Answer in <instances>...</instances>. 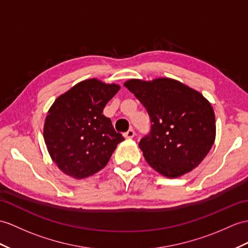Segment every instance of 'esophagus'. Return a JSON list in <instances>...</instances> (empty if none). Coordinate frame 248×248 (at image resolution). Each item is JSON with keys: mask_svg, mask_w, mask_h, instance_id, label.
<instances>
[{"mask_svg": "<svg viewBox=\"0 0 248 248\" xmlns=\"http://www.w3.org/2000/svg\"><path fill=\"white\" fill-rule=\"evenodd\" d=\"M136 136V132L135 130L132 128H129L127 131L124 132V137L127 138V139H130V138H134Z\"/></svg>", "mask_w": 248, "mask_h": 248, "instance_id": "34e87169", "label": "esophagus"}]
</instances>
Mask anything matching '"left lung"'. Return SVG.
<instances>
[{
	"label": "left lung",
	"instance_id": "left-lung-1",
	"mask_svg": "<svg viewBox=\"0 0 248 248\" xmlns=\"http://www.w3.org/2000/svg\"><path fill=\"white\" fill-rule=\"evenodd\" d=\"M124 85L150 118V131L139 143L148 164L167 178L183 176L200 164L216 138L209 102L172 78L129 80Z\"/></svg>",
	"mask_w": 248,
	"mask_h": 248
}]
</instances>
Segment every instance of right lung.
Segmentation results:
<instances>
[{
	"label": "right lung",
	"mask_w": 248,
	"mask_h": 248,
	"mask_svg": "<svg viewBox=\"0 0 248 248\" xmlns=\"http://www.w3.org/2000/svg\"><path fill=\"white\" fill-rule=\"evenodd\" d=\"M120 89L96 78L80 82L48 110L44 140L52 161L64 173L84 179L104 168L124 137L103 114Z\"/></svg>",
	"instance_id": "obj_1"
}]
</instances>
